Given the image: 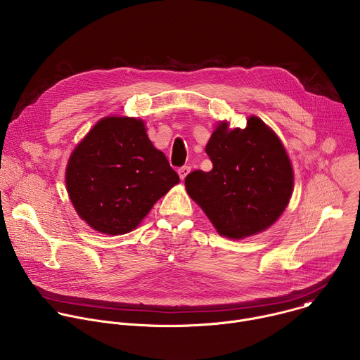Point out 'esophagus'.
<instances>
[{"instance_id": "1", "label": "esophagus", "mask_w": 360, "mask_h": 360, "mask_svg": "<svg viewBox=\"0 0 360 360\" xmlns=\"http://www.w3.org/2000/svg\"><path fill=\"white\" fill-rule=\"evenodd\" d=\"M189 172H191V167H188V165H184V167H181V168L178 169V175H179L181 179H185Z\"/></svg>"}]
</instances>
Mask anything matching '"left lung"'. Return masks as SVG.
Here are the masks:
<instances>
[{
	"instance_id": "8db88e82",
	"label": "left lung",
	"mask_w": 360,
	"mask_h": 360,
	"mask_svg": "<svg viewBox=\"0 0 360 360\" xmlns=\"http://www.w3.org/2000/svg\"><path fill=\"white\" fill-rule=\"evenodd\" d=\"M205 150L214 168L188 174L185 186L217 231L242 239L269 228L293 188L290 161L275 132L256 117L245 129L229 131L222 122Z\"/></svg>"
}]
</instances>
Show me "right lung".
<instances>
[{
    "label": "right lung",
    "mask_w": 360,
    "mask_h": 360,
    "mask_svg": "<svg viewBox=\"0 0 360 360\" xmlns=\"http://www.w3.org/2000/svg\"><path fill=\"white\" fill-rule=\"evenodd\" d=\"M65 182L74 208L91 228L122 235L139 225L179 176L142 121L108 117L74 149Z\"/></svg>",
    "instance_id": "add662e5"
}]
</instances>
